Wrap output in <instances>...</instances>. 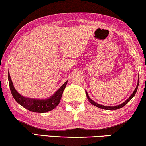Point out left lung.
Masks as SVG:
<instances>
[{
    "instance_id": "1",
    "label": "left lung",
    "mask_w": 146,
    "mask_h": 146,
    "mask_svg": "<svg viewBox=\"0 0 146 146\" xmlns=\"http://www.w3.org/2000/svg\"><path fill=\"white\" fill-rule=\"evenodd\" d=\"M139 76H138V84H137V86L136 88H135V90L134 92H133V93L132 94H131V96L129 97V98H128V99H126V100L124 101V102H123L122 103H121V104H120L119 105H115V106H106V105H102L101 104H99V103L95 102L94 101H93L92 99H91L90 97H89L88 96V92H86V96H87V98L88 99V101H90V102L92 103V105H94V106L96 107H99V108L100 109H105V110H110V111H114V110H117V109H120L122 108V107H123L124 105H125L126 104H127V103L129 102V101L131 100V99H132L133 97H134L135 96V94H136V93L137 92V90H138V86H139Z\"/></svg>"
}]
</instances>
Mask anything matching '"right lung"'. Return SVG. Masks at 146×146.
I'll return each instance as SVG.
<instances>
[{
	"label": "right lung",
	"mask_w": 146,
	"mask_h": 146,
	"mask_svg": "<svg viewBox=\"0 0 146 146\" xmlns=\"http://www.w3.org/2000/svg\"><path fill=\"white\" fill-rule=\"evenodd\" d=\"M8 78L10 91L16 102L25 109L35 113H46L55 108L60 103L62 93L68 82V81L65 82V83L63 84V85L49 98L46 99H35L24 97L17 92L12 83L9 72L8 73Z\"/></svg>",
	"instance_id": "obj_1"
}]
</instances>
